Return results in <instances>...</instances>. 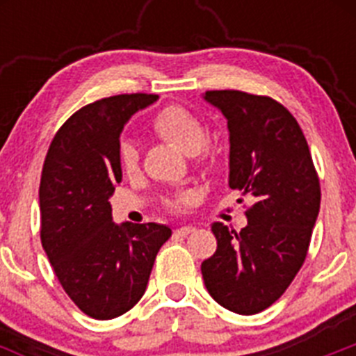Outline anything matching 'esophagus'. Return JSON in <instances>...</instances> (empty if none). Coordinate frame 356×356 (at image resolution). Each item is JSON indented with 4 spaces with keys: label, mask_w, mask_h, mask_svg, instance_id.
<instances>
[{
    "label": "esophagus",
    "mask_w": 356,
    "mask_h": 356,
    "mask_svg": "<svg viewBox=\"0 0 356 356\" xmlns=\"http://www.w3.org/2000/svg\"><path fill=\"white\" fill-rule=\"evenodd\" d=\"M193 232H196L194 226H180V228L176 229V235H178V237H187V235H191Z\"/></svg>",
    "instance_id": "1"
}]
</instances>
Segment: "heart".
<instances>
[{
	"instance_id": "b5f03b06",
	"label": "heart",
	"mask_w": 356,
	"mask_h": 356,
	"mask_svg": "<svg viewBox=\"0 0 356 356\" xmlns=\"http://www.w3.org/2000/svg\"><path fill=\"white\" fill-rule=\"evenodd\" d=\"M151 128L159 135L160 139L168 140L185 151L187 155L200 156L201 160L213 159V153L207 149V128L194 114H191L184 106L171 105L160 110L155 115ZM119 160H121L122 169L127 172H135L139 168V149L134 143H122L119 147ZM194 201V193L185 191L169 201V207L175 210H181L188 207Z\"/></svg>"
}]
</instances>
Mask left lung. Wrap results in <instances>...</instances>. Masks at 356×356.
<instances>
[{"mask_svg":"<svg viewBox=\"0 0 356 356\" xmlns=\"http://www.w3.org/2000/svg\"><path fill=\"white\" fill-rule=\"evenodd\" d=\"M228 122L229 188L254 197L248 225L213 222L216 253L201 264L221 307L253 316L287 291L307 257L321 205L319 178L300 124L278 102L241 90H207Z\"/></svg>","mask_w":356,"mask_h":356,"instance_id":"1","label":"left lung"}]
</instances>
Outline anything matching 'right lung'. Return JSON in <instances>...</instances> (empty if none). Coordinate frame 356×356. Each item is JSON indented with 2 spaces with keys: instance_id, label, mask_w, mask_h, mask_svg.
<instances>
[{
  "instance_id": "right-lung-1",
  "label": "right lung",
  "mask_w": 356,
  "mask_h": 356,
  "mask_svg": "<svg viewBox=\"0 0 356 356\" xmlns=\"http://www.w3.org/2000/svg\"><path fill=\"white\" fill-rule=\"evenodd\" d=\"M156 99L119 94L83 106L56 131L44 160L42 248L69 298L94 319H114L135 307L171 237V228L159 222L115 225L108 201L122 178L119 135Z\"/></svg>"
}]
</instances>
